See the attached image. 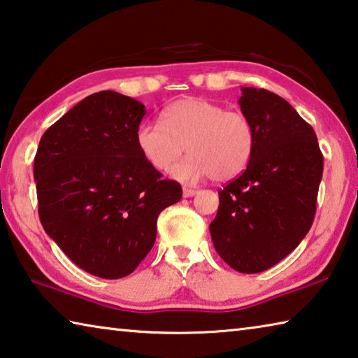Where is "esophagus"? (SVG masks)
Masks as SVG:
<instances>
[{"label": "esophagus", "instance_id": "34e87169", "mask_svg": "<svg viewBox=\"0 0 358 358\" xmlns=\"http://www.w3.org/2000/svg\"><path fill=\"white\" fill-rule=\"evenodd\" d=\"M196 194H197L196 187H189V186L183 187V197H192V196H196Z\"/></svg>", "mask_w": 358, "mask_h": 358}]
</instances>
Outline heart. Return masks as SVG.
<instances>
[{"instance_id":"1","label":"heart","mask_w":358,"mask_h":358,"mask_svg":"<svg viewBox=\"0 0 358 358\" xmlns=\"http://www.w3.org/2000/svg\"><path fill=\"white\" fill-rule=\"evenodd\" d=\"M136 143L157 172L171 171L186 147L189 156L172 171L175 178L229 181L251 162L257 134L245 112L227 110L203 98H185L162 110L161 123L143 121L136 131Z\"/></svg>"}]
</instances>
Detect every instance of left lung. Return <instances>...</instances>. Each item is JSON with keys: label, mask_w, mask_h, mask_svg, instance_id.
<instances>
[{"label": "left lung", "mask_w": 358, "mask_h": 358, "mask_svg": "<svg viewBox=\"0 0 358 358\" xmlns=\"http://www.w3.org/2000/svg\"><path fill=\"white\" fill-rule=\"evenodd\" d=\"M238 104L256 126V151L246 171L217 191L210 234L227 265L260 273L292 252L311 229L324 156L316 132L281 96L243 87Z\"/></svg>", "instance_id": "left-lung-1"}]
</instances>
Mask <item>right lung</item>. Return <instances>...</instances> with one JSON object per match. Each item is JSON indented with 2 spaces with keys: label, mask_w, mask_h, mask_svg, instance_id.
I'll return each instance as SVG.
<instances>
[{
  "label": "right lung",
  "mask_w": 358,
  "mask_h": 358,
  "mask_svg": "<svg viewBox=\"0 0 358 358\" xmlns=\"http://www.w3.org/2000/svg\"><path fill=\"white\" fill-rule=\"evenodd\" d=\"M142 102L117 92L90 94L41 137L34 157L42 227L82 270L118 280L156 240V221L181 186L143 159L136 131Z\"/></svg>",
  "instance_id": "right-lung-1"
}]
</instances>
